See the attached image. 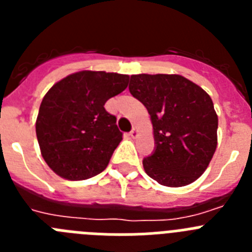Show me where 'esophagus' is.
<instances>
[{
  "label": "esophagus",
  "instance_id": "obj_1",
  "mask_svg": "<svg viewBox=\"0 0 252 252\" xmlns=\"http://www.w3.org/2000/svg\"><path fill=\"white\" fill-rule=\"evenodd\" d=\"M128 135H130V136H131V137H132V139H135V137H136V136H137V130H136V128L133 127V128H132V130H131V131H130V133H128Z\"/></svg>",
  "mask_w": 252,
  "mask_h": 252
}]
</instances>
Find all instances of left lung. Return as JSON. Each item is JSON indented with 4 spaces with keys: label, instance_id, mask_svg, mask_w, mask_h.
Instances as JSON below:
<instances>
[{
    "label": "left lung",
    "instance_id": "1",
    "mask_svg": "<svg viewBox=\"0 0 252 252\" xmlns=\"http://www.w3.org/2000/svg\"><path fill=\"white\" fill-rule=\"evenodd\" d=\"M128 90L153 122L155 149L142 160L146 174L166 187L193 183L217 148L218 117L211 97L178 74L131 75Z\"/></svg>",
    "mask_w": 252,
    "mask_h": 252
}]
</instances>
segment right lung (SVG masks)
Masks as SVG:
<instances>
[{
    "mask_svg": "<svg viewBox=\"0 0 252 252\" xmlns=\"http://www.w3.org/2000/svg\"><path fill=\"white\" fill-rule=\"evenodd\" d=\"M127 84L128 75L83 70L55 83L44 95L36 136L44 160L59 177L84 180L106 169L122 132L104 103Z\"/></svg>",
    "mask_w": 252,
    "mask_h": 252,
    "instance_id": "right-lung-1",
    "label": "right lung"
}]
</instances>
